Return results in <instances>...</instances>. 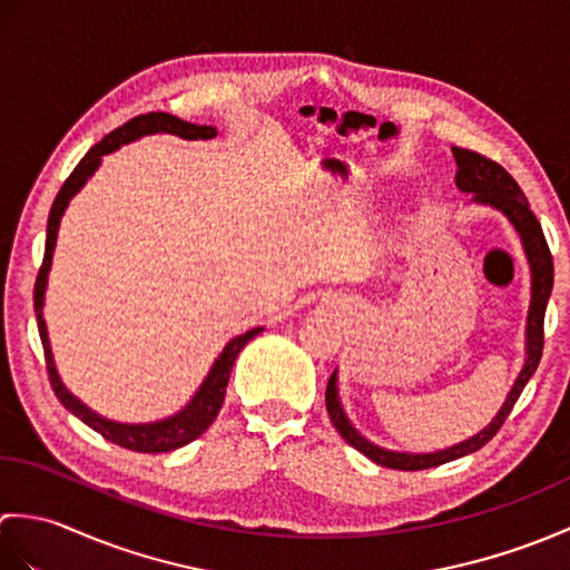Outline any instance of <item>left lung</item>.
Listing matches in <instances>:
<instances>
[{
    "label": "left lung",
    "mask_w": 570,
    "mask_h": 570,
    "mask_svg": "<svg viewBox=\"0 0 570 570\" xmlns=\"http://www.w3.org/2000/svg\"><path fill=\"white\" fill-rule=\"evenodd\" d=\"M455 164H458V174H455V184L460 190L472 193V200L478 203H488L492 208L502 210L507 217H510L512 225L517 227V233L522 235L529 266H531V306H529V321H527V362L522 372L512 386L510 396H507L504 406L500 409V414L492 419L488 429H482L478 435L472 439L458 443L453 448H445V451L439 453H394V451H384V448L370 443L367 439L350 426V421L343 414L341 399H337V386H335V372L328 380V390H325V409H328V416L333 421L335 431L343 435V439L360 451L362 455H367L372 463L392 468V470H426L435 468L443 463H451L455 458H463L468 453L480 451L482 445L494 439V433L502 429V423L507 416L512 414V409L517 404L519 394L531 380V374L537 372L539 360L543 353V313H547V304L553 288V257L551 249L547 245V237H543V229L537 220V215L531 213L529 200L522 193V188L517 186V180L504 171V168L482 156L478 151L470 149H453Z\"/></svg>",
    "instance_id": "1"
}]
</instances>
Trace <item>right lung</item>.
<instances>
[{"instance_id":"obj_1","label":"right lung","mask_w":570,"mask_h":570,"mask_svg":"<svg viewBox=\"0 0 570 570\" xmlns=\"http://www.w3.org/2000/svg\"><path fill=\"white\" fill-rule=\"evenodd\" d=\"M156 131H166V135H176L184 139H213L217 135L213 127L190 125V122H184V119H178L168 112H147V115L129 119V122L117 127L102 141L95 144V147L82 156L80 164L72 168V174L66 178V184L60 186L58 196L51 205V213H48V227H46L43 262L39 266V274H36V284H33V311H36V323H39V335H41V345L46 353L48 380H51V386H53L56 396L60 399V404H63L70 414H76L82 423H88L92 431H98L102 439L112 441L122 448H129V451H137V453H168V451H176V448L186 445L190 441H196L198 435L215 421V416L220 414V406L225 402V390L229 382V372H233L239 350L245 347L254 335H259L264 331V328H254V331H247L245 335L233 337V341L225 345L223 355L215 360L210 374L200 384L196 396L190 399V404L184 411H178L176 416L156 421V423H139V426H135V423L107 421V419L95 414V411H90L85 404H80L78 399L66 390L63 382L58 380V372H56L53 357H51V345H48L41 306H43V292H46V276H48V269H51V257H53V247H56L60 215H63L68 200L76 196L85 180H88V176H92L95 168L100 166V159L105 154H110V151L122 147V144L135 141L144 135H156Z\"/></svg>"}]
</instances>
